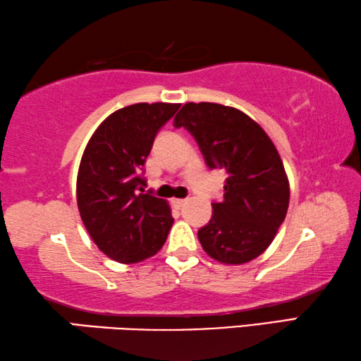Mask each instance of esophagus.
Segmentation results:
<instances>
[{
    "instance_id": "obj_1",
    "label": "esophagus",
    "mask_w": 361,
    "mask_h": 361,
    "mask_svg": "<svg viewBox=\"0 0 361 361\" xmlns=\"http://www.w3.org/2000/svg\"><path fill=\"white\" fill-rule=\"evenodd\" d=\"M186 202H188L186 199H171V204H173L176 209H181V207H185Z\"/></svg>"
}]
</instances>
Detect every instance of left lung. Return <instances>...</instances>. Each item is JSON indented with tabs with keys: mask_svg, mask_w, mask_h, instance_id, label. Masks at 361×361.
<instances>
[{
	"mask_svg": "<svg viewBox=\"0 0 361 361\" xmlns=\"http://www.w3.org/2000/svg\"><path fill=\"white\" fill-rule=\"evenodd\" d=\"M173 125L186 128L210 169L226 170L223 201L197 231L212 259L241 265L267 250L289 207V181L273 141L239 109L186 102Z\"/></svg>",
	"mask_w": 361,
	"mask_h": 361,
	"instance_id": "8db88e82",
	"label": "left lung"
}]
</instances>
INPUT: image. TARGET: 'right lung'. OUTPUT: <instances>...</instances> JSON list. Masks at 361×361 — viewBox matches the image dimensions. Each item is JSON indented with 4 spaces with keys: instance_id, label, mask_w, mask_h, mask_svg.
<instances>
[{
    "instance_id": "obj_1",
    "label": "right lung",
    "mask_w": 361,
    "mask_h": 361,
    "mask_svg": "<svg viewBox=\"0 0 361 361\" xmlns=\"http://www.w3.org/2000/svg\"><path fill=\"white\" fill-rule=\"evenodd\" d=\"M180 104L140 102L111 114L80 162L77 204L91 239L109 259L138 263L162 249L173 225L165 199L145 191L142 165Z\"/></svg>"
}]
</instances>
